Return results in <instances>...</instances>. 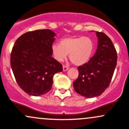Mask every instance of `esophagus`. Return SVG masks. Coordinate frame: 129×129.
<instances>
[{"label":"esophagus","mask_w":129,"mask_h":129,"mask_svg":"<svg viewBox=\"0 0 129 129\" xmlns=\"http://www.w3.org/2000/svg\"><path fill=\"white\" fill-rule=\"evenodd\" d=\"M69 69V68L67 66H65V65H63V71H66L68 70Z\"/></svg>","instance_id":"34e87169"}]
</instances>
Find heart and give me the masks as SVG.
<instances>
[{"label": "heart", "mask_w": 129, "mask_h": 129, "mask_svg": "<svg viewBox=\"0 0 129 129\" xmlns=\"http://www.w3.org/2000/svg\"><path fill=\"white\" fill-rule=\"evenodd\" d=\"M94 51V43L88 37H69L63 38L59 45L54 43L51 52L58 61H63L68 54L73 64L81 66L87 63L92 57Z\"/></svg>", "instance_id": "heart-1"}]
</instances>
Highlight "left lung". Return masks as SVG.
Instances as JSON below:
<instances>
[{
  "label": "left lung",
  "mask_w": 129,
  "mask_h": 129,
  "mask_svg": "<svg viewBox=\"0 0 129 129\" xmlns=\"http://www.w3.org/2000/svg\"><path fill=\"white\" fill-rule=\"evenodd\" d=\"M98 48L86 64L78 67L79 76L73 83L78 94L87 98L100 95L109 85L117 65V55L111 40L96 31Z\"/></svg>",
  "instance_id": "8db88e82"
}]
</instances>
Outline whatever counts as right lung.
<instances>
[{
	"label": "right lung",
	"mask_w": 129,
	"mask_h": 129,
	"mask_svg": "<svg viewBox=\"0 0 129 129\" xmlns=\"http://www.w3.org/2000/svg\"><path fill=\"white\" fill-rule=\"evenodd\" d=\"M56 34L38 30L21 35L13 46L10 65L16 81L29 95L39 96L48 92L53 77L63 66L52 57L51 46Z\"/></svg>",
	"instance_id": "right-lung-1"
}]
</instances>
